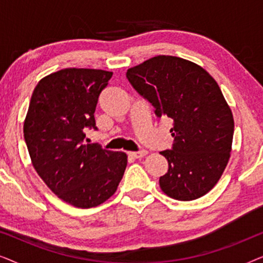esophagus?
Here are the masks:
<instances>
[{
  "instance_id": "34e87169",
  "label": "esophagus",
  "mask_w": 263,
  "mask_h": 263,
  "mask_svg": "<svg viewBox=\"0 0 263 263\" xmlns=\"http://www.w3.org/2000/svg\"><path fill=\"white\" fill-rule=\"evenodd\" d=\"M147 154V151H139V152H129V156L132 158H135V159H140V158L145 157Z\"/></svg>"
}]
</instances>
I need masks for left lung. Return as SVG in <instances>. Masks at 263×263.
<instances>
[{"mask_svg": "<svg viewBox=\"0 0 263 263\" xmlns=\"http://www.w3.org/2000/svg\"><path fill=\"white\" fill-rule=\"evenodd\" d=\"M127 79L157 117L174 121V145L160 152L168 163L161 190L179 201L203 196L229 163L235 128L217 81L196 63L165 55L128 69Z\"/></svg>", "mask_w": 263, "mask_h": 263, "instance_id": "1", "label": "left lung"}]
</instances>
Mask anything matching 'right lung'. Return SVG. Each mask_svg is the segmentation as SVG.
Wrapping results in <instances>:
<instances>
[{
	"mask_svg": "<svg viewBox=\"0 0 263 263\" xmlns=\"http://www.w3.org/2000/svg\"><path fill=\"white\" fill-rule=\"evenodd\" d=\"M111 71L66 68L43 78L32 93L24 138L32 165L64 202L97 207L117 190L127 154L84 145L85 129L97 130L95 111Z\"/></svg>",
	"mask_w": 263,
	"mask_h": 263,
	"instance_id": "obj_1",
	"label": "right lung"
}]
</instances>
